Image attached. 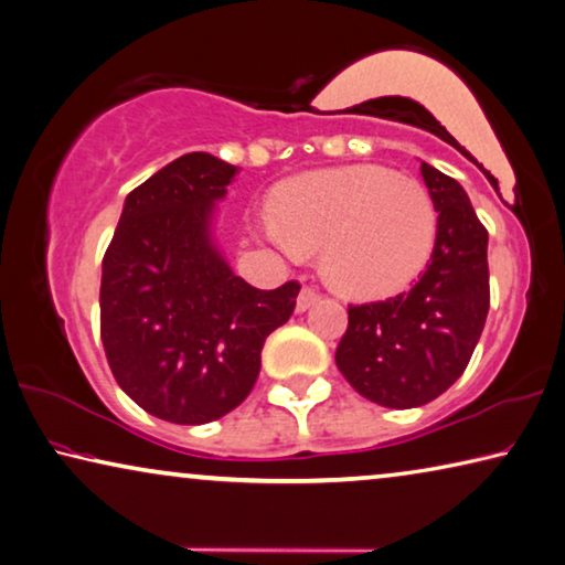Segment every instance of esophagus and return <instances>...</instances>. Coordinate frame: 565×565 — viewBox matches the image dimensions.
Segmentation results:
<instances>
[{
	"label": "esophagus",
	"instance_id": "esophagus-1",
	"mask_svg": "<svg viewBox=\"0 0 565 565\" xmlns=\"http://www.w3.org/2000/svg\"><path fill=\"white\" fill-rule=\"evenodd\" d=\"M322 298V292L318 288H310V285H305L298 295V312H305L308 308H312L318 300Z\"/></svg>",
	"mask_w": 565,
	"mask_h": 565
}]
</instances>
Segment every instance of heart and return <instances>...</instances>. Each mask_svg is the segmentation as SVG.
<instances>
[{"label":"heart","mask_w":565,"mask_h":565,"mask_svg":"<svg viewBox=\"0 0 565 565\" xmlns=\"http://www.w3.org/2000/svg\"><path fill=\"white\" fill-rule=\"evenodd\" d=\"M273 235L298 253L322 249V273L340 292L387 298L423 273L438 212L425 184L377 164L300 174L270 198Z\"/></svg>","instance_id":"heart-1"}]
</instances>
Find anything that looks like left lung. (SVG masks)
Masks as SVG:
<instances>
[{"label": "left lung", "mask_w": 565, "mask_h": 565, "mask_svg": "<svg viewBox=\"0 0 565 565\" xmlns=\"http://www.w3.org/2000/svg\"><path fill=\"white\" fill-rule=\"evenodd\" d=\"M420 174L438 212L428 267L408 292L348 305L335 350L345 381L395 411L436 401L463 375L491 308L488 230L456 180L425 162Z\"/></svg>", "instance_id": "left-lung-1"}]
</instances>
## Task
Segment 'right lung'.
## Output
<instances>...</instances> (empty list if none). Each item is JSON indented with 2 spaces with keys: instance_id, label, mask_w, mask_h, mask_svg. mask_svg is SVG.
Wrapping results in <instances>:
<instances>
[{
  "instance_id": "obj_1",
  "label": "right lung",
  "mask_w": 565,
  "mask_h": 565,
  "mask_svg": "<svg viewBox=\"0 0 565 565\" xmlns=\"http://www.w3.org/2000/svg\"><path fill=\"white\" fill-rule=\"evenodd\" d=\"M182 154L127 195L102 260L99 335L117 385L154 418L202 425L237 408L260 375L265 338L300 282L257 290L210 243L212 202L237 178Z\"/></svg>"
}]
</instances>
